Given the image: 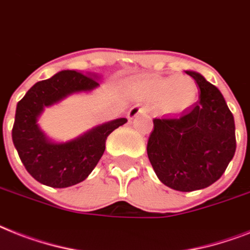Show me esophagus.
Returning <instances> with one entry per match:
<instances>
[{
    "label": "esophagus",
    "instance_id": "obj_1",
    "mask_svg": "<svg viewBox=\"0 0 250 250\" xmlns=\"http://www.w3.org/2000/svg\"><path fill=\"white\" fill-rule=\"evenodd\" d=\"M147 113V109L144 106H139V105H136V106H133L131 109V110L128 111V118L129 119H133L135 117H137V115L140 114H146Z\"/></svg>",
    "mask_w": 250,
    "mask_h": 250
}]
</instances>
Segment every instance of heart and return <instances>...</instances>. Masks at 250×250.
Instances as JSON below:
<instances>
[{"mask_svg":"<svg viewBox=\"0 0 250 250\" xmlns=\"http://www.w3.org/2000/svg\"><path fill=\"white\" fill-rule=\"evenodd\" d=\"M196 87L188 78L155 79L143 86L144 99L149 101L163 100L168 110H181L195 100Z\"/></svg>","mask_w":250,"mask_h":250,"instance_id":"b5f03b06","label":"heart"}]
</instances>
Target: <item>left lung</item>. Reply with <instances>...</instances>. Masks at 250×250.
<instances>
[{"label": "left lung", "mask_w": 250, "mask_h": 250, "mask_svg": "<svg viewBox=\"0 0 250 250\" xmlns=\"http://www.w3.org/2000/svg\"><path fill=\"white\" fill-rule=\"evenodd\" d=\"M199 100L180 114L153 119L147 157L158 178L178 191H194L221 178L236 150L234 115L222 93L196 72Z\"/></svg>", "instance_id": "8db88e82"}]
</instances>
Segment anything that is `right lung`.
<instances>
[{
    "mask_svg": "<svg viewBox=\"0 0 250 250\" xmlns=\"http://www.w3.org/2000/svg\"><path fill=\"white\" fill-rule=\"evenodd\" d=\"M96 74L62 70L34 84L16 105L13 143L28 173L51 188H69L88 177L105 151L111 132L127 122L125 118L103 123L68 143H52L37 125L44 107L66 96L99 86Z\"/></svg>",
    "mask_w": 250,
    "mask_h": 250,
    "instance_id": "add662e5",
    "label": "right lung"
}]
</instances>
